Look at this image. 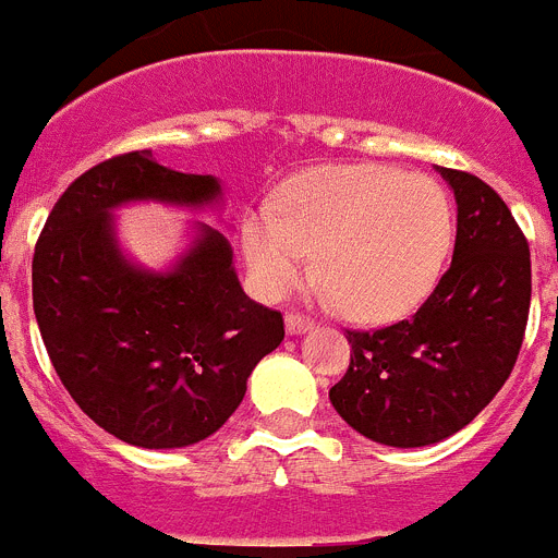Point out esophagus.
Masks as SVG:
<instances>
[{
	"instance_id": "esophagus-1",
	"label": "esophagus",
	"mask_w": 558,
	"mask_h": 558,
	"mask_svg": "<svg viewBox=\"0 0 558 558\" xmlns=\"http://www.w3.org/2000/svg\"><path fill=\"white\" fill-rule=\"evenodd\" d=\"M315 324L310 322V318H304V315H284V329H288V335H307L313 332Z\"/></svg>"
}]
</instances>
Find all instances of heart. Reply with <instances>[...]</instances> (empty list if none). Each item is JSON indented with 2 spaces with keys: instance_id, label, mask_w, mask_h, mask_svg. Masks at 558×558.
I'll return each instance as SVG.
<instances>
[{
  "instance_id": "heart-1",
  "label": "heart",
  "mask_w": 558,
  "mask_h": 558,
  "mask_svg": "<svg viewBox=\"0 0 558 558\" xmlns=\"http://www.w3.org/2000/svg\"><path fill=\"white\" fill-rule=\"evenodd\" d=\"M456 220L438 181L386 165H327L299 172L243 223L256 288L282 299L315 251L324 295L357 322L411 315L436 288Z\"/></svg>"
}]
</instances>
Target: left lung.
Returning a JSON list of instances; mask_svg holds the SVG:
<instances>
[{
  "mask_svg": "<svg viewBox=\"0 0 558 558\" xmlns=\"http://www.w3.org/2000/svg\"><path fill=\"white\" fill-rule=\"evenodd\" d=\"M456 195L450 270L427 302L377 332H349L352 363L329 402L360 436L430 447L463 430L509 379L531 307V251L477 175L436 167Z\"/></svg>",
  "mask_w": 558,
  "mask_h": 558,
  "instance_id": "8db88e82",
  "label": "left lung"
}]
</instances>
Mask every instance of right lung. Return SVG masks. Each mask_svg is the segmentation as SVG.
<instances>
[{"instance_id":"1","label":"right lung","mask_w":558,"mask_h":558,"mask_svg":"<svg viewBox=\"0 0 558 558\" xmlns=\"http://www.w3.org/2000/svg\"><path fill=\"white\" fill-rule=\"evenodd\" d=\"M131 204L220 211L226 198L215 175L172 170L153 150L92 167L38 236L33 310L58 377L95 425L125 445L175 450L226 425L284 324L245 295L229 236L204 220L170 265L136 263L113 215Z\"/></svg>"}]
</instances>
